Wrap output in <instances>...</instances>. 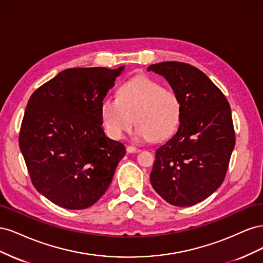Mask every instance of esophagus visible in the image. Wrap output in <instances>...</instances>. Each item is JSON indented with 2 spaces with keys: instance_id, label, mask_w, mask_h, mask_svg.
Returning <instances> with one entry per match:
<instances>
[{
  "instance_id": "obj_1",
  "label": "esophagus",
  "mask_w": 263,
  "mask_h": 263,
  "mask_svg": "<svg viewBox=\"0 0 263 263\" xmlns=\"http://www.w3.org/2000/svg\"><path fill=\"white\" fill-rule=\"evenodd\" d=\"M126 150H127V153L128 154H137V153H140V149H138V148H136V147H134V146H128L126 148Z\"/></svg>"
}]
</instances>
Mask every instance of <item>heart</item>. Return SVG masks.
I'll return each mask as SVG.
<instances>
[{
  "mask_svg": "<svg viewBox=\"0 0 263 263\" xmlns=\"http://www.w3.org/2000/svg\"><path fill=\"white\" fill-rule=\"evenodd\" d=\"M100 112L110 138L122 139L135 122L137 124L133 133L135 141L160 140L177 128L181 102L173 90L162 87L148 77H137L119 86L117 99H103Z\"/></svg>",
  "mask_w": 263,
  "mask_h": 263,
  "instance_id": "obj_1",
  "label": "heart"
}]
</instances>
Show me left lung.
Instances as JSON below:
<instances>
[{"instance_id": "obj_1", "label": "left lung", "mask_w": 263, "mask_h": 263, "mask_svg": "<svg viewBox=\"0 0 263 263\" xmlns=\"http://www.w3.org/2000/svg\"><path fill=\"white\" fill-rule=\"evenodd\" d=\"M147 70L162 76L181 102L177 133L156 150L151 185L171 205H195L226 176L235 147L229 103L208 76L187 63L166 61Z\"/></svg>"}]
</instances>
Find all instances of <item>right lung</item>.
Returning a JSON list of instances; mask_svg holds the SVG:
<instances>
[{
	"label": "right lung",
	"instance_id": "obj_1",
	"mask_svg": "<svg viewBox=\"0 0 263 263\" xmlns=\"http://www.w3.org/2000/svg\"><path fill=\"white\" fill-rule=\"evenodd\" d=\"M124 69H67L31 94L20 149L34 186L55 205L90 208L112 182L126 149L103 130L100 106Z\"/></svg>",
	"mask_w": 263,
	"mask_h": 263
}]
</instances>
